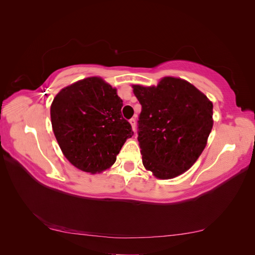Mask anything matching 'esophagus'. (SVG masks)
<instances>
[{
	"label": "esophagus",
	"instance_id": "1",
	"mask_svg": "<svg viewBox=\"0 0 255 255\" xmlns=\"http://www.w3.org/2000/svg\"><path fill=\"white\" fill-rule=\"evenodd\" d=\"M129 123H130V126H132V128H133V130H134V132H135V130H136V120H135L134 118L129 119Z\"/></svg>",
	"mask_w": 255,
	"mask_h": 255
}]
</instances>
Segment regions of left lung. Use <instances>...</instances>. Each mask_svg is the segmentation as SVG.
I'll use <instances>...</instances> for the list:
<instances>
[{
    "label": "left lung",
    "instance_id": "obj_1",
    "mask_svg": "<svg viewBox=\"0 0 255 255\" xmlns=\"http://www.w3.org/2000/svg\"><path fill=\"white\" fill-rule=\"evenodd\" d=\"M133 89L141 104L137 139L143 166L158 179L187 171L206 145L213 103L190 83L169 76L156 87Z\"/></svg>",
    "mask_w": 255,
    "mask_h": 255
}]
</instances>
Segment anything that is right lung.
Wrapping results in <instances>:
<instances>
[{"mask_svg": "<svg viewBox=\"0 0 255 255\" xmlns=\"http://www.w3.org/2000/svg\"><path fill=\"white\" fill-rule=\"evenodd\" d=\"M117 90L100 78H87L61 89L51 105L54 135L66 158L85 172L110 168L134 135L122 117Z\"/></svg>", "mask_w": 255, "mask_h": 255, "instance_id": "right-lung-1", "label": "right lung"}]
</instances>
